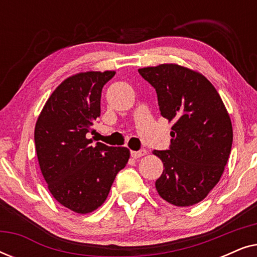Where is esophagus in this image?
Segmentation results:
<instances>
[{
	"mask_svg": "<svg viewBox=\"0 0 257 257\" xmlns=\"http://www.w3.org/2000/svg\"><path fill=\"white\" fill-rule=\"evenodd\" d=\"M146 151L145 150H140V151H131V157L135 158V159H138V158L145 156Z\"/></svg>",
	"mask_w": 257,
	"mask_h": 257,
	"instance_id": "1",
	"label": "esophagus"
}]
</instances>
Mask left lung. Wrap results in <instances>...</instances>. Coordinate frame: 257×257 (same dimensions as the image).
I'll return each mask as SVG.
<instances>
[{"instance_id": "1", "label": "left lung", "mask_w": 257, "mask_h": 257, "mask_svg": "<svg viewBox=\"0 0 257 257\" xmlns=\"http://www.w3.org/2000/svg\"><path fill=\"white\" fill-rule=\"evenodd\" d=\"M138 71L156 89L161 115L173 122L170 150L153 151L165 167L157 191L171 205H195L227 165L233 144L229 113L213 84L195 70L168 63Z\"/></svg>"}]
</instances>
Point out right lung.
<instances>
[{
    "label": "right lung",
    "mask_w": 257,
    "mask_h": 257,
    "mask_svg": "<svg viewBox=\"0 0 257 257\" xmlns=\"http://www.w3.org/2000/svg\"><path fill=\"white\" fill-rule=\"evenodd\" d=\"M114 75L107 70L68 77L49 97L35 126L38 164L49 191L78 214L103 205L115 175L130 159L127 147L93 146L86 137L100 115L103 86Z\"/></svg>",
    "instance_id": "obj_1"
}]
</instances>
